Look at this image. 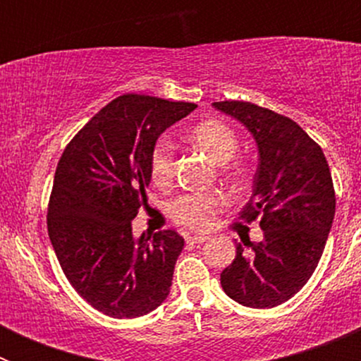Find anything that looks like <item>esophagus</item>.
I'll return each instance as SVG.
<instances>
[{"mask_svg": "<svg viewBox=\"0 0 361 361\" xmlns=\"http://www.w3.org/2000/svg\"><path fill=\"white\" fill-rule=\"evenodd\" d=\"M208 238L209 237H206V235H193V237H188L186 242L188 244H204Z\"/></svg>", "mask_w": 361, "mask_h": 361, "instance_id": "1", "label": "esophagus"}]
</instances>
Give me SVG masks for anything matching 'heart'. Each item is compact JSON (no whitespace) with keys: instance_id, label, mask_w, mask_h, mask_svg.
<instances>
[{"instance_id":"obj_1","label":"heart","mask_w":361,"mask_h":361,"mask_svg":"<svg viewBox=\"0 0 361 361\" xmlns=\"http://www.w3.org/2000/svg\"><path fill=\"white\" fill-rule=\"evenodd\" d=\"M188 139L219 164H226L235 157L238 149V137L229 124L219 119H208L195 124ZM242 166H229V175H240ZM149 177L157 188L171 186L175 177V148L168 137H159L149 153ZM226 206V199L215 191L184 193L168 204V215L177 226L200 231L213 224Z\"/></svg>"}]
</instances>
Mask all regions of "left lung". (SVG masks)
I'll use <instances>...</instances> for the list:
<instances>
[{
  "instance_id": "obj_1",
  "label": "left lung",
  "mask_w": 361,
  "mask_h": 361,
  "mask_svg": "<svg viewBox=\"0 0 361 361\" xmlns=\"http://www.w3.org/2000/svg\"><path fill=\"white\" fill-rule=\"evenodd\" d=\"M258 146L253 195L244 222L260 220L262 242H237V257L220 273L226 295L245 307L288 302L311 279L324 253L336 208L329 164L320 146L286 116L245 101H219Z\"/></svg>"
}]
</instances>
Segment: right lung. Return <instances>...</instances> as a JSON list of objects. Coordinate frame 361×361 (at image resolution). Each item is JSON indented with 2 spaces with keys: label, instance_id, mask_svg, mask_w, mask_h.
Returning <instances> with one entry per match:
<instances>
[{
  "label": "right lung",
  "instance_id": "obj_1",
  "mask_svg": "<svg viewBox=\"0 0 361 361\" xmlns=\"http://www.w3.org/2000/svg\"><path fill=\"white\" fill-rule=\"evenodd\" d=\"M197 104L126 94L66 145L50 193L49 237L72 288L111 318L148 314L170 295L184 238L173 229L132 235L148 206L149 153Z\"/></svg>",
  "mask_w": 361,
  "mask_h": 361
}]
</instances>
